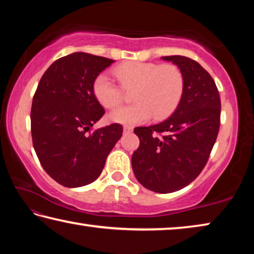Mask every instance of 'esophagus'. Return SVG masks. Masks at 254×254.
Masks as SVG:
<instances>
[{
  "label": "esophagus",
  "instance_id": "esophagus-1",
  "mask_svg": "<svg viewBox=\"0 0 254 254\" xmlns=\"http://www.w3.org/2000/svg\"><path fill=\"white\" fill-rule=\"evenodd\" d=\"M132 131H133V127H131V126H126L123 127L124 133H131Z\"/></svg>",
  "mask_w": 254,
  "mask_h": 254
}]
</instances>
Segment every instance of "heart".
I'll return each instance as SVG.
<instances>
[{
	"instance_id": "1",
	"label": "heart",
	"mask_w": 254,
	"mask_h": 254,
	"mask_svg": "<svg viewBox=\"0 0 254 254\" xmlns=\"http://www.w3.org/2000/svg\"><path fill=\"white\" fill-rule=\"evenodd\" d=\"M117 85L104 72L93 83L96 100L106 109H114L124 100V92L133 89L132 105L119 107L110 120L120 124H139L152 117L161 120L173 113L182 100L185 78L182 69L174 64L130 62L114 68Z\"/></svg>"
}]
</instances>
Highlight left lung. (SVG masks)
<instances>
[{"label": "left lung", "instance_id": "8db88e82", "mask_svg": "<svg viewBox=\"0 0 254 254\" xmlns=\"http://www.w3.org/2000/svg\"><path fill=\"white\" fill-rule=\"evenodd\" d=\"M161 58L182 69L184 94L166 121L134 128L140 147L132 154V169L143 187L169 194L195 180L207 163L220 130L221 98L212 76L196 60Z\"/></svg>", "mask_w": 254, "mask_h": 254}]
</instances>
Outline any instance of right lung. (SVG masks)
<instances>
[{"instance_id": "obj_1", "label": "right lung", "mask_w": 254, "mask_h": 254, "mask_svg": "<svg viewBox=\"0 0 254 254\" xmlns=\"http://www.w3.org/2000/svg\"><path fill=\"white\" fill-rule=\"evenodd\" d=\"M114 60L74 53L56 60L42 75L31 106L34 151L51 178L75 188L96 180L121 139L119 123L92 131L105 113L93 92L100 72Z\"/></svg>"}]
</instances>
